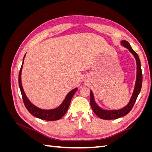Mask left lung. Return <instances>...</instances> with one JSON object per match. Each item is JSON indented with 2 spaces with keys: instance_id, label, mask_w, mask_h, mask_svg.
<instances>
[{
  "instance_id": "1",
  "label": "left lung",
  "mask_w": 152,
  "mask_h": 152,
  "mask_svg": "<svg viewBox=\"0 0 152 152\" xmlns=\"http://www.w3.org/2000/svg\"><path fill=\"white\" fill-rule=\"evenodd\" d=\"M121 44L123 46L127 48L134 55V56L136 59V64H137V76H136V81L134 92L132 95V97L130 99L129 103L124 108L117 110H104L99 107L94 102V96L92 91H91V99H90V104L91 107L93 109L94 113L98 117L104 120H112V119H117L120 117H124L126 115L127 113L130 112L132 110L133 106H134L136 99L138 96L142 86V71L141 68V63L138 55L133 50L129 43L126 40H122L121 42Z\"/></svg>"
}]
</instances>
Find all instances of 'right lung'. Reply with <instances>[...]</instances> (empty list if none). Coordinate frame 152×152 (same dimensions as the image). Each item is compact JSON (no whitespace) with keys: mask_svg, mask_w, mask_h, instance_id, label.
<instances>
[{"mask_svg":"<svg viewBox=\"0 0 152 152\" xmlns=\"http://www.w3.org/2000/svg\"><path fill=\"white\" fill-rule=\"evenodd\" d=\"M25 56H24V58H25ZM23 61H24V59H23ZM23 63L20 70L18 82H19V86L21 91L23 101V103L26 108L28 110V111L32 115H34V117H36L42 119V120L53 121H57V120H59V119H60L66 113V111L69 108V106H70L71 99L73 97V94H75L76 91L77 90V88H75L74 89H73L72 91H71L66 96V98L65 100L63 101V103L57 108L53 109V110H42L36 107L35 106H34L33 104H31V102L28 100V99L27 98L22 87L21 75L22 67H23Z\"/></svg>","mask_w":152,"mask_h":152,"instance_id":"add662e5","label":"right lung"}]
</instances>
